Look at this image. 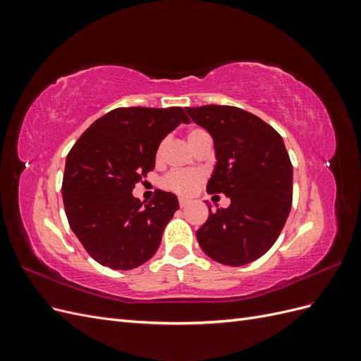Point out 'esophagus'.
<instances>
[{
  "label": "esophagus",
  "instance_id": "obj_1",
  "mask_svg": "<svg viewBox=\"0 0 361 361\" xmlns=\"http://www.w3.org/2000/svg\"><path fill=\"white\" fill-rule=\"evenodd\" d=\"M190 204V200H187V199H179V206L180 207H185V206H188Z\"/></svg>",
  "mask_w": 361,
  "mask_h": 361
}]
</instances>
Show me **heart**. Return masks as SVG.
Returning a JSON list of instances; mask_svg holds the SVG:
<instances>
[{
    "label": "heart",
    "mask_w": 361,
    "mask_h": 361,
    "mask_svg": "<svg viewBox=\"0 0 361 361\" xmlns=\"http://www.w3.org/2000/svg\"><path fill=\"white\" fill-rule=\"evenodd\" d=\"M204 137H207L206 130H203L200 128H192L188 130V134H187V140H188L191 147H194ZM164 147H166V140L162 141L157 150V161H159L162 158ZM202 180H203V174L200 171H171L167 174L166 178H164L162 185L167 190H171L178 194L190 195L194 192L195 188L199 187Z\"/></svg>",
    "instance_id": "1"
}]
</instances>
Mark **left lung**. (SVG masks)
<instances>
[{"mask_svg": "<svg viewBox=\"0 0 361 361\" xmlns=\"http://www.w3.org/2000/svg\"><path fill=\"white\" fill-rule=\"evenodd\" d=\"M211 134L216 164L209 194H226L199 228L197 241L211 259L228 267L250 264L274 245L292 204L293 170L283 138L248 111L228 105L185 108Z\"/></svg>", "mask_w": 361, "mask_h": 361, "instance_id": "8db88e82", "label": "left lung"}]
</instances>
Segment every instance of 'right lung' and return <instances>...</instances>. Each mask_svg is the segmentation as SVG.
<instances>
[{
    "instance_id": "obj_1",
    "label": "right lung",
    "mask_w": 361,
    "mask_h": 361,
    "mask_svg": "<svg viewBox=\"0 0 361 361\" xmlns=\"http://www.w3.org/2000/svg\"><path fill=\"white\" fill-rule=\"evenodd\" d=\"M180 123L183 108H116L90 125L71 149L61 185L64 211L96 262L133 269L157 253L162 232L179 209L173 192L158 190L149 203L135 183L155 169L161 141Z\"/></svg>"
}]
</instances>
